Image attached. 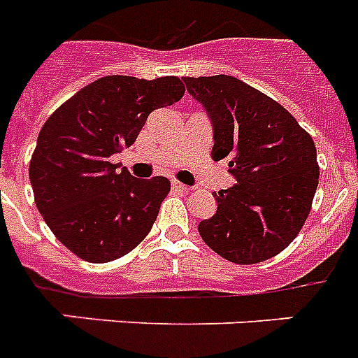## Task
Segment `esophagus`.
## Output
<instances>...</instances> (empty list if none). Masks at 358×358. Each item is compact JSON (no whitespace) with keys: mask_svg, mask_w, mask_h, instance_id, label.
I'll return each mask as SVG.
<instances>
[{"mask_svg":"<svg viewBox=\"0 0 358 358\" xmlns=\"http://www.w3.org/2000/svg\"><path fill=\"white\" fill-rule=\"evenodd\" d=\"M171 185H173L174 191H178V193H189V191H191V187H189V185H184L182 182H178V180H173V182H171Z\"/></svg>","mask_w":358,"mask_h":358,"instance_id":"1","label":"esophagus"}]
</instances>
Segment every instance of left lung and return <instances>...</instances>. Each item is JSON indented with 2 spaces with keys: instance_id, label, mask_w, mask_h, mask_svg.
<instances>
[{
  "instance_id": "left-lung-1",
  "label": "left lung",
  "mask_w": 358,
  "mask_h": 358,
  "mask_svg": "<svg viewBox=\"0 0 358 358\" xmlns=\"http://www.w3.org/2000/svg\"><path fill=\"white\" fill-rule=\"evenodd\" d=\"M213 123L211 158L237 184L219 191L217 213L199 224L220 257L255 264L283 252L310 213L320 167L313 138L268 95L229 75L184 77Z\"/></svg>"
}]
</instances>
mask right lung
I'll list each match as a JSON object with an SVG mask.
<instances>
[{"label": "right lung", "mask_w": 358, "mask_h": 358, "mask_svg": "<svg viewBox=\"0 0 358 358\" xmlns=\"http://www.w3.org/2000/svg\"><path fill=\"white\" fill-rule=\"evenodd\" d=\"M184 94L178 77L110 75L84 86L45 121L29 180L49 229L77 257L108 263L149 235L171 182L117 173L110 158L136 141L152 110Z\"/></svg>", "instance_id": "add662e5"}]
</instances>
